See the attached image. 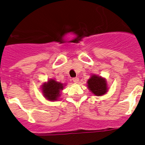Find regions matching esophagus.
Listing matches in <instances>:
<instances>
[{
	"instance_id": "esophagus-1",
	"label": "esophagus",
	"mask_w": 145,
	"mask_h": 145,
	"mask_svg": "<svg viewBox=\"0 0 145 145\" xmlns=\"http://www.w3.org/2000/svg\"><path fill=\"white\" fill-rule=\"evenodd\" d=\"M72 80H73V82L74 83H78V81H79V78H72Z\"/></svg>"
}]
</instances>
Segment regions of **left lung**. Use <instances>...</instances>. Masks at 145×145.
I'll return each instance as SVG.
<instances>
[{
    "label": "left lung",
    "instance_id": "8db88e82",
    "mask_svg": "<svg viewBox=\"0 0 145 145\" xmlns=\"http://www.w3.org/2000/svg\"><path fill=\"white\" fill-rule=\"evenodd\" d=\"M88 87L96 96H102L107 92V83L105 78L97 75H92L88 80Z\"/></svg>",
    "mask_w": 145,
    "mask_h": 145
}]
</instances>
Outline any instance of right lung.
Here are the masks:
<instances>
[{
    "label": "right lung",
    "mask_w": 145,
    "mask_h": 145,
    "mask_svg": "<svg viewBox=\"0 0 145 145\" xmlns=\"http://www.w3.org/2000/svg\"><path fill=\"white\" fill-rule=\"evenodd\" d=\"M63 84L51 79L47 84L43 85V93L44 97L50 101L57 100L60 91L63 89Z\"/></svg>",
    "instance_id": "1"
}]
</instances>
